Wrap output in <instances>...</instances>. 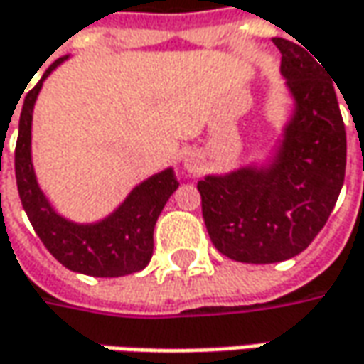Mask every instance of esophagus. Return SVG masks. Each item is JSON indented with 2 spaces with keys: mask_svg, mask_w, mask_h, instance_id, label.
Segmentation results:
<instances>
[{
  "mask_svg": "<svg viewBox=\"0 0 364 364\" xmlns=\"http://www.w3.org/2000/svg\"><path fill=\"white\" fill-rule=\"evenodd\" d=\"M183 165H185V169L189 171V173L199 171V167H201V157H199V153L187 151V153H185V159H183Z\"/></svg>",
  "mask_w": 364,
  "mask_h": 364,
  "instance_id": "obj_1",
  "label": "esophagus"
}]
</instances>
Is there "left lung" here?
Returning a JSON list of instances; mask_svg holds the SVG:
<instances>
[{
  "label": "left lung",
  "instance_id": "left-lung-1",
  "mask_svg": "<svg viewBox=\"0 0 364 364\" xmlns=\"http://www.w3.org/2000/svg\"><path fill=\"white\" fill-rule=\"evenodd\" d=\"M274 44L294 98L274 157L197 183L211 242L244 264H274L304 252L345 183L346 132L334 84L302 46L284 38Z\"/></svg>",
  "mask_w": 364,
  "mask_h": 364
}]
</instances>
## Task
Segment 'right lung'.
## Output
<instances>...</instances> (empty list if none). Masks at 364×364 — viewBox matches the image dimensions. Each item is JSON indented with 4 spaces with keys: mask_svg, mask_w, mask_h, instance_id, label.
Segmentation results:
<instances>
[{
    "mask_svg": "<svg viewBox=\"0 0 364 364\" xmlns=\"http://www.w3.org/2000/svg\"><path fill=\"white\" fill-rule=\"evenodd\" d=\"M68 60L58 58L28 92L19 114L16 181L33 232L62 266L96 278H119L146 268L153 256V232L169 197L179 187L175 171L165 169L139 183L110 215L95 223L62 218L40 189L32 163V117L44 80Z\"/></svg>",
    "mask_w": 364,
    "mask_h": 364,
    "instance_id": "right-lung-1",
    "label": "right lung"
}]
</instances>
